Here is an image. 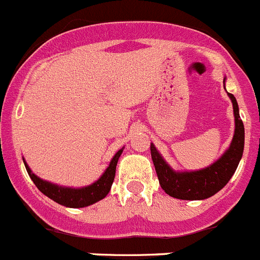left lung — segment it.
Returning <instances> with one entry per match:
<instances>
[{
  "instance_id": "1",
  "label": "left lung",
  "mask_w": 260,
  "mask_h": 260,
  "mask_svg": "<svg viewBox=\"0 0 260 260\" xmlns=\"http://www.w3.org/2000/svg\"><path fill=\"white\" fill-rule=\"evenodd\" d=\"M225 84V78H224ZM225 88V85H224ZM228 93V92H226ZM233 105L235 133L229 147L212 165L196 171H176L171 167L151 142V159L155 166L159 184L163 190L177 200L200 201L210 198L228 184L242 158L245 145V128L235 95L228 93Z\"/></svg>"
}]
</instances>
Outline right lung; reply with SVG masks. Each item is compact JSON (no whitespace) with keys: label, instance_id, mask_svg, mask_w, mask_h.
Masks as SVG:
<instances>
[{"label":"right lung","instance_id":"right-lung-1","mask_svg":"<svg viewBox=\"0 0 260 260\" xmlns=\"http://www.w3.org/2000/svg\"><path fill=\"white\" fill-rule=\"evenodd\" d=\"M123 149L124 147H121L120 150L116 151L113 159L110 160L109 167L105 170V172L101 175V177L97 181H94L90 185L81 186V188L60 186L58 184H53L50 181L40 179L37 175H35L32 172V170L27 165L24 158H23V162H24L28 175H29L32 181L35 182V185L39 188V190L41 193L45 194L46 197H49L50 200L54 201V202L59 203V205L71 207V209H80V207H86V206H90L93 203L98 202V201L104 200L107 194H109L111 185H113L114 179H115L116 165H118L119 158H120L121 153H123Z\"/></svg>","mask_w":260,"mask_h":260}]
</instances>
